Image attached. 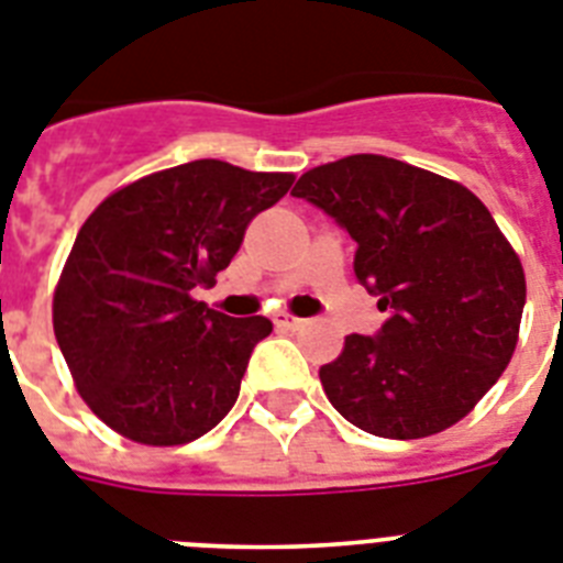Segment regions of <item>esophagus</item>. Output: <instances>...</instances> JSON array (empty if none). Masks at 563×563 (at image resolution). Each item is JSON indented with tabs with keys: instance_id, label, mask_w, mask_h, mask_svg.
Instances as JSON below:
<instances>
[{
	"instance_id": "esophagus-1",
	"label": "esophagus",
	"mask_w": 563,
	"mask_h": 563,
	"mask_svg": "<svg viewBox=\"0 0 563 563\" xmlns=\"http://www.w3.org/2000/svg\"><path fill=\"white\" fill-rule=\"evenodd\" d=\"M274 325H277V329H286V332H297V329H303L306 320L291 318V314H274Z\"/></svg>"
}]
</instances>
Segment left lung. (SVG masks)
<instances>
[{
  "instance_id": "8db88e82",
  "label": "left lung",
  "mask_w": 563,
  "mask_h": 563,
  "mask_svg": "<svg viewBox=\"0 0 563 563\" xmlns=\"http://www.w3.org/2000/svg\"><path fill=\"white\" fill-rule=\"evenodd\" d=\"M357 243L354 277L389 318L320 369L325 398L369 434L443 432L493 389L518 343L527 280L484 202L452 179L352 154L297 179Z\"/></svg>"
}]
</instances>
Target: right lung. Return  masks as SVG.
<instances>
[{"label": "right lung", "mask_w": 563, "mask_h": 563, "mask_svg": "<svg viewBox=\"0 0 563 563\" xmlns=\"http://www.w3.org/2000/svg\"><path fill=\"white\" fill-rule=\"evenodd\" d=\"M291 174L194 159L99 202L54 295V334L74 384L113 432L148 446L197 441L229 415L268 318L194 300L238 254Z\"/></svg>", "instance_id": "1"}]
</instances>
